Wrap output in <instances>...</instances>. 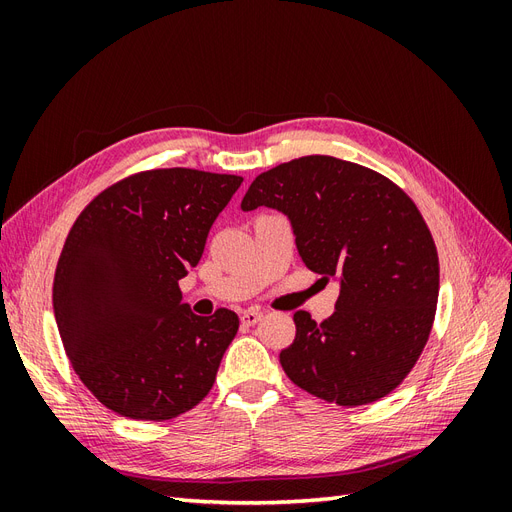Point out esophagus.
<instances>
[{
  "instance_id": "1",
  "label": "esophagus",
  "mask_w": 512,
  "mask_h": 512,
  "mask_svg": "<svg viewBox=\"0 0 512 512\" xmlns=\"http://www.w3.org/2000/svg\"><path fill=\"white\" fill-rule=\"evenodd\" d=\"M260 318H262V312H258V309H247V312L241 314V322L247 324V327H252V324H256Z\"/></svg>"
}]
</instances>
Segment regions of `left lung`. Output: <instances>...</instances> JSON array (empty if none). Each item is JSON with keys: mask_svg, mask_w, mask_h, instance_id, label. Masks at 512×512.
<instances>
[{"mask_svg": "<svg viewBox=\"0 0 512 512\" xmlns=\"http://www.w3.org/2000/svg\"><path fill=\"white\" fill-rule=\"evenodd\" d=\"M258 207L288 215L305 267L339 280L331 318L294 314L286 376L337 406L389 395L427 344L440 290L436 243L412 198L361 164L305 156L252 181L241 209Z\"/></svg>", "mask_w": 512, "mask_h": 512, "instance_id": "1", "label": "left lung"}]
</instances>
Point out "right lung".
Returning <instances> with one entry per match:
<instances>
[{"instance_id": "right-lung-1", "label": "right lung", "mask_w": 512, "mask_h": 512, "mask_svg": "<svg viewBox=\"0 0 512 512\" xmlns=\"http://www.w3.org/2000/svg\"><path fill=\"white\" fill-rule=\"evenodd\" d=\"M241 181L145 170L100 192L70 228L55 269V320L74 371L108 410L168 421L211 391L239 318L224 307L192 314L179 280L198 265Z\"/></svg>"}]
</instances>
